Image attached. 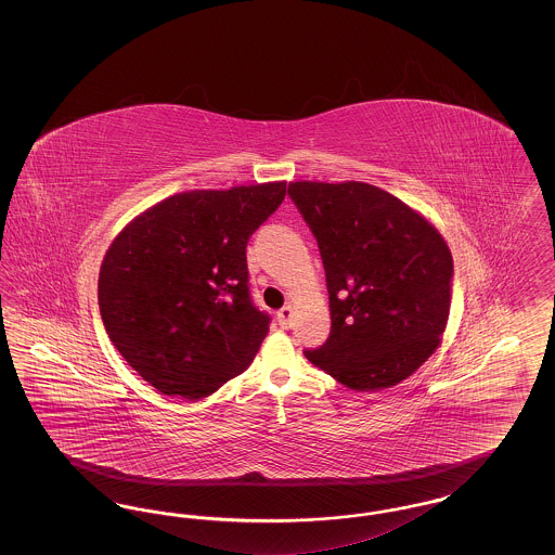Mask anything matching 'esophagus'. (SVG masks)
Instances as JSON below:
<instances>
[{"mask_svg": "<svg viewBox=\"0 0 555 555\" xmlns=\"http://www.w3.org/2000/svg\"><path fill=\"white\" fill-rule=\"evenodd\" d=\"M276 318H279V324H281L283 328H289L291 322H293V308H291V306L281 308V310H279V314H276Z\"/></svg>", "mask_w": 555, "mask_h": 555, "instance_id": "esophagus-1", "label": "esophagus"}]
</instances>
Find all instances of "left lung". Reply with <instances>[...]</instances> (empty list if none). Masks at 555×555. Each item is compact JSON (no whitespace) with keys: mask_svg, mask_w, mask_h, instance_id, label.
Listing matches in <instances>:
<instances>
[{"mask_svg":"<svg viewBox=\"0 0 555 555\" xmlns=\"http://www.w3.org/2000/svg\"><path fill=\"white\" fill-rule=\"evenodd\" d=\"M326 272L331 335L306 358L353 391L389 389L441 344L453 260L446 238L378 186L289 183Z\"/></svg>","mask_w":555,"mask_h":555,"instance_id":"obj_1","label":"left lung"}]
</instances>
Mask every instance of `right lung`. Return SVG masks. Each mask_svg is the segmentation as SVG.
Here are the masks:
<instances>
[{"label":"right lung","mask_w":555,"mask_h":555,"mask_svg":"<svg viewBox=\"0 0 555 555\" xmlns=\"http://www.w3.org/2000/svg\"><path fill=\"white\" fill-rule=\"evenodd\" d=\"M287 183L185 191L116 235L100 268L107 337L164 396L202 399L247 369L270 318L249 295L245 247Z\"/></svg>","instance_id":"1"}]
</instances>
